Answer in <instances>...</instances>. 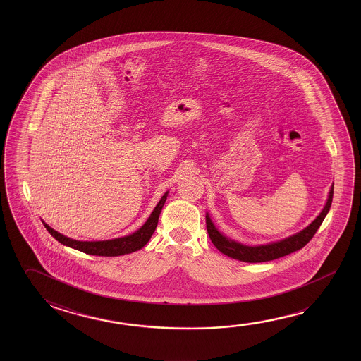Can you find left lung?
Segmentation results:
<instances>
[{"instance_id": "1", "label": "left lung", "mask_w": 361, "mask_h": 361, "mask_svg": "<svg viewBox=\"0 0 361 361\" xmlns=\"http://www.w3.org/2000/svg\"><path fill=\"white\" fill-rule=\"evenodd\" d=\"M332 196H334V185H331L325 207L321 210L319 216L305 229L278 242L260 244V245H245L243 243L237 242L218 231L209 213H207V234L218 250L234 259L242 260L247 263H260V262L277 259L284 255H290L295 250H300L312 239L331 207Z\"/></svg>"}]
</instances>
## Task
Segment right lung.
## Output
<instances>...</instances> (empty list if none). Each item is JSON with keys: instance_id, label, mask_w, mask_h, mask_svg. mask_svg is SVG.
Segmentation results:
<instances>
[{"instance_id": "1", "label": "right lung", "mask_w": 361, "mask_h": 361, "mask_svg": "<svg viewBox=\"0 0 361 361\" xmlns=\"http://www.w3.org/2000/svg\"><path fill=\"white\" fill-rule=\"evenodd\" d=\"M169 195V191H166L164 196L161 197L159 204L154 207V212L148 216L146 223L138 229L126 237L116 238L109 240H98V242H83V240H75L71 238L66 237L60 234L53 228H50L44 220L42 224L47 228V231L53 235L58 242L64 244L69 248L77 249L83 253L90 255H101V257H117V255H130L136 250L142 249L148 240L152 237L154 229L159 223L161 210L165 205L166 199Z\"/></svg>"}]
</instances>
